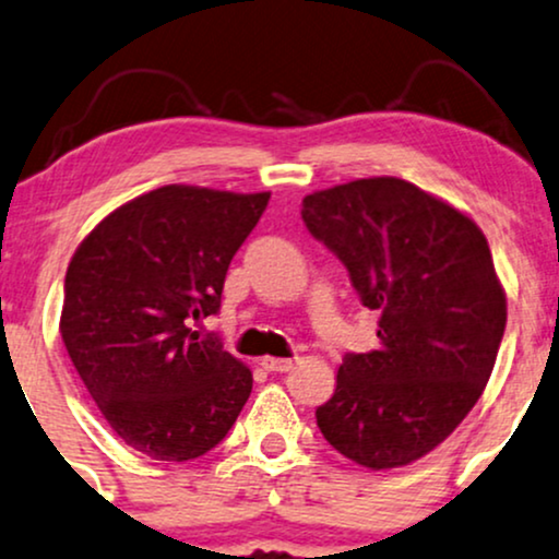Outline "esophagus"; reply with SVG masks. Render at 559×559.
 Segmentation results:
<instances>
[{"label":"esophagus","mask_w":559,"mask_h":559,"mask_svg":"<svg viewBox=\"0 0 559 559\" xmlns=\"http://www.w3.org/2000/svg\"><path fill=\"white\" fill-rule=\"evenodd\" d=\"M261 368L269 370V373H287L293 368V360H287V357H264Z\"/></svg>","instance_id":"esophagus-1"}]
</instances>
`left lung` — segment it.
<instances>
[{
  "label": "left lung",
  "instance_id": "8db88e82",
  "mask_svg": "<svg viewBox=\"0 0 559 559\" xmlns=\"http://www.w3.org/2000/svg\"><path fill=\"white\" fill-rule=\"evenodd\" d=\"M300 215L381 313L378 347L344 355L316 423L365 469L412 464L456 430L495 368L508 306L485 233L394 176L313 191Z\"/></svg>",
  "mask_w": 559,
  "mask_h": 559
}]
</instances>
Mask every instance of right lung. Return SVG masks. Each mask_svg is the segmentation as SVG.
Here are the masks:
<instances>
[{
  "mask_svg": "<svg viewBox=\"0 0 559 559\" xmlns=\"http://www.w3.org/2000/svg\"><path fill=\"white\" fill-rule=\"evenodd\" d=\"M266 202L269 191L160 186L103 217L69 261L61 340L100 415L144 456H204L248 402V365L191 326L219 311Z\"/></svg>",
  "mask_w": 559,
  "mask_h": 559,
  "instance_id": "add662e5",
  "label": "right lung"
}]
</instances>
